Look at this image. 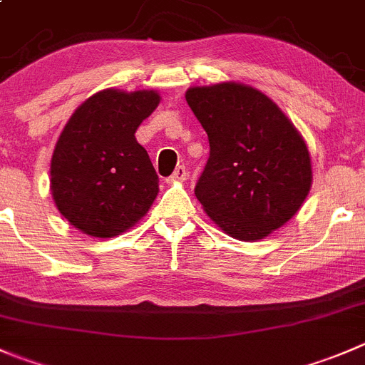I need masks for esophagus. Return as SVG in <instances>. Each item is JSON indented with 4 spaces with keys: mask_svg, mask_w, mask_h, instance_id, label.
Returning a JSON list of instances; mask_svg holds the SVG:
<instances>
[{
    "mask_svg": "<svg viewBox=\"0 0 365 365\" xmlns=\"http://www.w3.org/2000/svg\"><path fill=\"white\" fill-rule=\"evenodd\" d=\"M187 178V169L185 165H178V168L175 169V173H173L169 178H165V182L168 183H175V182H183V180Z\"/></svg>",
    "mask_w": 365,
    "mask_h": 365,
    "instance_id": "34e87169",
    "label": "esophagus"
}]
</instances>
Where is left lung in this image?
I'll return each instance as SVG.
<instances>
[{"label":"left lung","mask_w":365,"mask_h":365,"mask_svg":"<svg viewBox=\"0 0 365 365\" xmlns=\"http://www.w3.org/2000/svg\"><path fill=\"white\" fill-rule=\"evenodd\" d=\"M185 100L210 144L194 194L212 221L240 240L284 226L312 183L309 150L294 125L242 83L192 87Z\"/></svg>","instance_id":"8db88e82"}]
</instances>
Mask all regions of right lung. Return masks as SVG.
Masks as SVG:
<instances>
[{
    "mask_svg": "<svg viewBox=\"0 0 365 365\" xmlns=\"http://www.w3.org/2000/svg\"><path fill=\"white\" fill-rule=\"evenodd\" d=\"M158 101L155 91L107 88L71 115L53 151L51 192L74 228L115 237L151 207L158 176L135 132Z\"/></svg>",
    "mask_w": 365,
    "mask_h": 365,
    "instance_id": "1",
    "label": "right lung"
}]
</instances>
